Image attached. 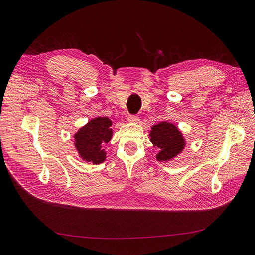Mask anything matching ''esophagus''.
I'll return each instance as SVG.
<instances>
[{
  "label": "esophagus",
  "mask_w": 255,
  "mask_h": 255,
  "mask_svg": "<svg viewBox=\"0 0 255 255\" xmlns=\"http://www.w3.org/2000/svg\"><path fill=\"white\" fill-rule=\"evenodd\" d=\"M128 120L129 122L136 123V122H138V120H139V118H138L136 115H128Z\"/></svg>",
  "instance_id": "esophagus-1"
}]
</instances>
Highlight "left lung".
I'll use <instances>...</instances> for the list:
<instances>
[{
  "label": "left lung",
  "instance_id": "1",
  "mask_svg": "<svg viewBox=\"0 0 255 255\" xmlns=\"http://www.w3.org/2000/svg\"><path fill=\"white\" fill-rule=\"evenodd\" d=\"M150 141L157 146L159 152L156 155L158 161H169L185 149L186 141L177 127L171 122L161 121L151 128Z\"/></svg>",
  "mask_w": 255,
  "mask_h": 255
}]
</instances>
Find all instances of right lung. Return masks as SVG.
Listing matches in <instances>:
<instances>
[{
  "label": "right lung",
  "mask_w": 255,
  "mask_h": 255,
  "mask_svg": "<svg viewBox=\"0 0 255 255\" xmlns=\"http://www.w3.org/2000/svg\"><path fill=\"white\" fill-rule=\"evenodd\" d=\"M113 125L109 117H97L89 120L74 134V145L80 157L87 163L102 164L106 152L102 146L109 143L113 136Z\"/></svg>",
  "instance_id": "right-lung-1"
}]
</instances>
